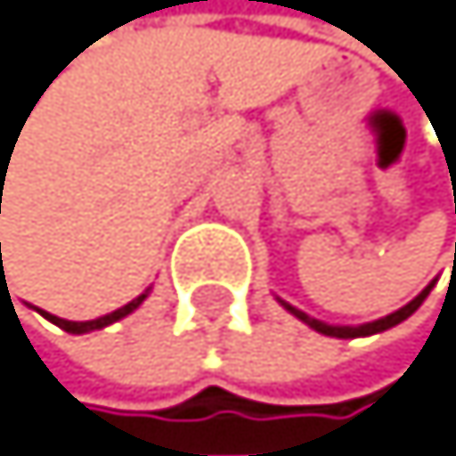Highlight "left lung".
<instances>
[{
  "label": "left lung",
  "mask_w": 456,
  "mask_h": 456,
  "mask_svg": "<svg viewBox=\"0 0 456 456\" xmlns=\"http://www.w3.org/2000/svg\"><path fill=\"white\" fill-rule=\"evenodd\" d=\"M436 285V279L434 282H428L419 294H416L411 303L407 305H402L399 311H393V314H387V317H379V320H372V322H361V326H331V322H322V320H317V317H308L305 311H299V308H294L290 303H285V299H279V305H282L285 311H290L297 320H303L308 329H314V331H320V335H326V338H340V340H352V338H370V335H379V331H387V329H393V326H399V322H404L407 317L413 314L416 308H419L425 299H428V294H431V288Z\"/></svg>",
  "instance_id": "left-lung-1"
}]
</instances>
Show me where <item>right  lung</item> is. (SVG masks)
I'll return each mask as SVG.
<instances>
[{"mask_svg": "<svg viewBox=\"0 0 456 456\" xmlns=\"http://www.w3.org/2000/svg\"><path fill=\"white\" fill-rule=\"evenodd\" d=\"M2 247V244H0ZM148 294H151V288L145 290V294H139L136 299H130L127 305H121V308H116V311H110V314H104V317H98V320H84V322H75V320H63V317H54V314H49V311H40V314L49 320V322H54V326H61L63 331H69V335H86V331H95V329H104V326H113V322H118L121 317H127V314H134V311L145 303L148 299Z\"/></svg>", "mask_w": 456, "mask_h": 456, "instance_id": "obj_1", "label": "right lung"}]
</instances>
